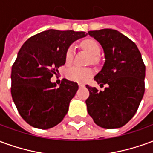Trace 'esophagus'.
Returning a JSON list of instances; mask_svg holds the SVG:
<instances>
[{
    "mask_svg": "<svg viewBox=\"0 0 153 153\" xmlns=\"http://www.w3.org/2000/svg\"><path fill=\"white\" fill-rule=\"evenodd\" d=\"M79 88H82V87H84V84H83V83H79Z\"/></svg>",
    "mask_w": 153,
    "mask_h": 153,
    "instance_id": "1",
    "label": "esophagus"
}]
</instances>
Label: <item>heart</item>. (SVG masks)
Returning <instances> with one entry per match:
<instances>
[{
	"label": "heart",
	"mask_w": 153,
	"mask_h": 153,
	"mask_svg": "<svg viewBox=\"0 0 153 153\" xmlns=\"http://www.w3.org/2000/svg\"><path fill=\"white\" fill-rule=\"evenodd\" d=\"M82 47L93 57V62L96 61V57L99 56L101 52V47L97 42L93 39H87L82 42ZM74 57V48L70 47L65 54V61L67 64L71 63ZM93 75V70L90 68L73 66L67 70L66 77L68 79L77 82V83H85Z\"/></svg>",
	"instance_id": "heart-1"
}]
</instances>
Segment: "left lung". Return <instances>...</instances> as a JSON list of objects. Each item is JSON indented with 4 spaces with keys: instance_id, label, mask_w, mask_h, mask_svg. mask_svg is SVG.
<instances>
[{
    "instance_id": "obj_1",
    "label": "left lung",
    "mask_w": 153,
    "mask_h": 153,
    "mask_svg": "<svg viewBox=\"0 0 153 153\" xmlns=\"http://www.w3.org/2000/svg\"><path fill=\"white\" fill-rule=\"evenodd\" d=\"M104 51L105 63L94 80L104 91L86 85L88 112L97 125L117 128L135 115L145 91V65L136 44L121 33L105 28L89 31Z\"/></svg>"
}]
</instances>
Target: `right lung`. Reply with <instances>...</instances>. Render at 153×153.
<instances>
[{
  "label": "right lung",
  "instance_id": "right-lung-1",
  "mask_svg": "<svg viewBox=\"0 0 153 153\" xmlns=\"http://www.w3.org/2000/svg\"><path fill=\"white\" fill-rule=\"evenodd\" d=\"M86 35L85 32L49 29L28 38L19 51L11 70V95L28 125L47 129L67 114L78 83L63 79L57 88L51 78L65 65L70 45Z\"/></svg>",
  "mask_w": 153,
  "mask_h": 153
}]
</instances>
